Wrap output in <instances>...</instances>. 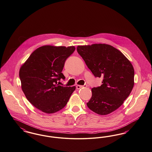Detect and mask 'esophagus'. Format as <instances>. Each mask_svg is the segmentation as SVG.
Returning a JSON list of instances; mask_svg holds the SVG:
<instances>
[{
  "label": "esophagus",
  "instance_id": "obj_1",
  "mask_svg": "<svg viewBox=\"0 0 152 152\" xmlns=\"http://www.w3.org/2000/svg\"><path fill=\"white\" fill-rule=\"evenodd\" d=\"M87 86V85H77L76 86V88H77V89H81V88H86Z\"/></svg>",
  "mask_w": 152,
  "mask_h": 152
}]
</instances>
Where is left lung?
I'll return each mask as SVG.
<instances>
[{"instance_id": "obj_1", "label": "left lung", "mask_w": 152, "mask_h": 152, "mask_svg": "<svg viewBox=\"0 0 152 152\" xmlns=\"http://www.w3.org/2000/svg\"><path fill=\"white\" fill-rule=\"evenodd\" d=\"M77 51L94 76L103 77L102 85L91 89L88 107L99 115L109 114L121 106L133 89L132 64L121 51L107 44L78 46Z\"/></svg>"}]
</instances>
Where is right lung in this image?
Returning <instances> with one entry per match:
<instances>
[{"label": "right lung", "instance_id": "add662e5", "mask_svg": "<svg viewBox=\"0 0 152 152\" xmlns=\"http://www.w3.org/2000/svg\"><path fill=\"white\" fill-rule=\"evenodd\" d=\"M75 46L45 45L34 50L19 71L22 91L37 109L53 114L63 109L76 87L63 86L58 80L64 79L61 73L65 61L74 52Z\"/></svg>", "mask_w": 152, "mask_h": 152}]
</instances>
